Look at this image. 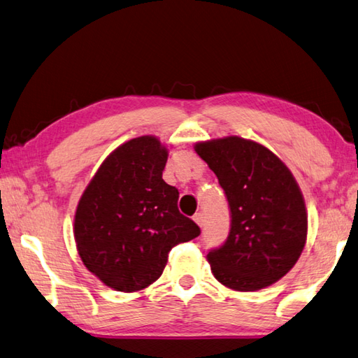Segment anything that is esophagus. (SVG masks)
Here are the masks:
<instances>
[{"label": "esophagus", "instance_id": "esophagus-1", "mask_svg": "<svg viewBox=\"0 0 358 358\" xmlns=\"http://www.w3.org/2000/svg\"><path fill=\"white\" fill-rule=\"evenodd\" d=\"M193 220H194V222H196L199 227L204 226V215H202V213H194Z\"/></svg>", "mask_w": 358, "mask_h": 358}]
</instances>
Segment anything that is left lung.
<instances>
[{
	"instance_id": "1",
	"label": "left lung",
	"mask_w": 358,
	"mask_h": 358,
	"mask_svg": "<svg viewBox=\"0 0 358 358\" xmlns=\"http://www.w3.org/2000/svg\"><path fill=\"white\" fill-rule=\"evenodd\" d=\"M194 151L217 174L231 210L226 241L207 254L215 279L255 292L284 278L307 238L306 202L292 171L268 148L241 137L196 143Z\"/></svg>"
}]
</instances>
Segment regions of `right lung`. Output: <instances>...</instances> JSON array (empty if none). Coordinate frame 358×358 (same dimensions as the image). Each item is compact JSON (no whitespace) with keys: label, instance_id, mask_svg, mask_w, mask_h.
I'll return each instance as SVG.
<instances>
[{"label":"right lung","instance_id":"right-lung-1","mask_svg":"<svg viewBox=\"0 0 358 358\" xmlns=\"http://www.w3.org/2000/svg\"><path fill=\"white\" fill-rule=\"evenodd\" d=\"M168 151L143 136L118 146L87 185L74 215V240L90 273L117 292L156 282L179 243L201 234L178 208L179 192L162 179Z\"/></svg>","mask_w":358,"mask_h":358}]
</instances>
